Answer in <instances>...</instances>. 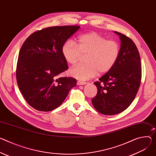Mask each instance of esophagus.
<instances>
[{"instance_id":"34e87169","label":"esophagus","mask_w":156,"mask_h":156,"mask_svg":"<svg viewBox=\"0 0 156 156\" xmlns=\"http://www.w3.org/2000/svg\"><path fill=\"white\" fill-rule=\"evenodd\" d=\"M87 83V82H85V81H77L78 85H83V84H86Z\"/></svg>"}]
</instances>
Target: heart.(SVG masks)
Here are the masks:
<instances>
[{
    "label": "heart",
    "instance_id": "obj_1",
    "mask_svg": "<svg viewBox=\"0 0 156 156\" xmlns=\"http://www.w3.org/2000/svg\"><path fill=\"white\" fill-rule=\"evenodd\" d=\"M65 60L71 65L76 64L82 55H87L84 64L78 65L69 70V74L80 80L90 79L99 73L103 74L114 66L120 53L117 41L107 40L103 35L92 32L80 35L77 44L67 41L62 48Z\"/></svg>",
    "mask_w": 156,
    "mask_h": 156
}]
</instances>
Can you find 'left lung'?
Segmentation results:
<instances>
[{
	"label": "left lung",
	"mask_w": 156,
	"mask_h": 156,
	"mask_svg": "<svg viewBox=\"0 0 156 156\" xmlns=\"http://www.w3.org/2000/svg\"><path fill=\"white\" fill-rule=\"evenodd\" d=\"M115 32L121 43L119 58L109 72L94 83L98 93L91 100L94 108L105 115H117L129 106L142 76L140 55L134 41L121 33Z\"/></svg>",
	"instance_id": "1"
}]
</instances>
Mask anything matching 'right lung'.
<instances>
[{
	"label": "right lung",
	"instance_id": "right-lung-1",
	"mask_svg": "<svg viewBox=\"0 0 156 156\" xmlns=\"http://www.w3.org/2000/svg\"><path fill=\"white\" fill-rule=\"evenodd\" d=\"M79 29L78 25L45 28L32 34L23 44L17 64V82L25 100L34 109L45 112L58 108L76 85L72 77H56L68 68L62 48Z\"/></svg>",
	"mask_w": 156,
	"mask_h": 156
}]
</instances>
